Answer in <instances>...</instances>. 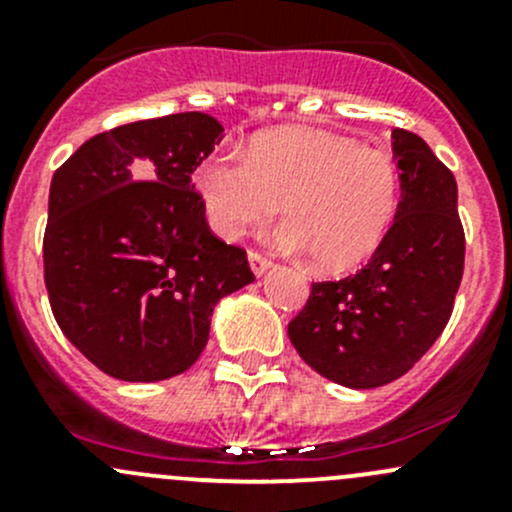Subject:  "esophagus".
Wrapping results in <instances>:
<instances>
[{
  "label": "esophagus",
  "mask_w": 512,
  "mask_h": 512,
  "mask_svg": "<svg viewBox=\"0 0 512 512\" xmlns=\"http://www.w3.org/2000/svg\"><path fill=\"white\" fill-rule=\"evenodd\" d=\"M247 257H250V267H252V272H255L257 277H262L272 267V260L267 255H262V252L252 250Z\"/></svg>",
  "instance_id": "34e87169"
}]
</instances>
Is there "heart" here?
<instances>
[{
	"label": "heart",
	"instance_id": "obj_1",
	"mask_svg": "<svg viewBox=\"0 0 512 512\" xmlns=\"http://www.w3.org/2000/svg\"><path fill=\"white\" fill-rule=\"evenodd\" d=\"M200 193L210 225L227 240L270 223L282 205L285 245L307 250L319 270L347 272L394 227L401 175L389 153L352 138L277 128L257 136L245 158H210Z\"/></svg>",
	"mask_w": 512,
	"mask_h": 512
}]
</instances>
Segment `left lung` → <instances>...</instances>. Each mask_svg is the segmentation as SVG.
Segmentation results:
<instances>
[{"label": "left lung", "instance_id": "8db88e82", "mask_svg": "<svg viewBox=\"0 0 512 512\" xmlns=\"http://www.w3.org/2000/svg\"><path fill=\"white\" fill-rule=\"evenodd\" d=\"M401 203L394 227L356 275L312 282L287 334L324 379L376 389L404 376L451 319L466 235L451 170L421 136L394 128Z\"/></svg>", "mask_w": 512, "mask_h": 512}]
</instances>
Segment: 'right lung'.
Segmentation results:
<instances>
[{"label": "right lung", "instance_id": "right-lung-1", "mask_svg": "<svg viewBox=\"0 0 512 512\" xmlns=\"http://www.w3.org/2000/svg\"><path fill=\"white\" fill-rule=\"evenodd\" d=\"M223 138L200 111L126 123L56 168L44 282L56 324L103 374L163 381L198 361L225 294L255 280L213 235L193 173Z\"/></svg>", "mask_w": 512, "mask_h": 512}]
</instances>
